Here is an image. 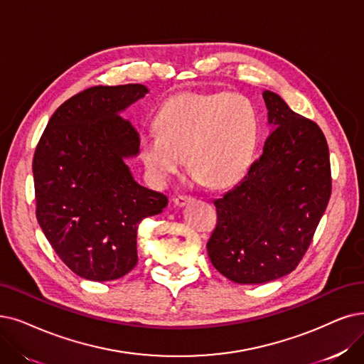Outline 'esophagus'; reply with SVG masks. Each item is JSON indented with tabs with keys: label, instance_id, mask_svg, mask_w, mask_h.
<instances>
[{
	"label": "esophagus",
	"instance_id": "1",
	"mask_svg": "<svg viewBox=\"0 0 364 364\" xmlns=\"http://www.w3.org/2000/svg\"><path fill=\"white\" fill-rule=\"evenodd\" d=\"M191 201H194V197H191V196H176L173 198V203L176 206H179V208H182V206H185V205H188V203H191Z\"/></svg>",
	"mask_w": 364,
	"mask_h": 364
}]
</instances>
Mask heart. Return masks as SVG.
I'll return each instance as SVG.
<instances>
[{
  "instance_id": "b5f03b06",
  "label": "heart",
  "mask_w": 364,
  "mask_h": 364,
  "mask_svg": "<svg viewBox=\"0 0 364 364\" xmlns=\"http://www.w3.org/2000/svg\"><path fill=\"white\" fill-rule=\"evenodd\" d=\"M155 125L139 143L152 178L167 182L186 155L188 170L215 188L237 182L248 170L259 127L252 101L227 92L173 97L158 110Z\"/></svg>"
}]
</instances>
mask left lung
<instances>
[{
	"instance_id": "8db88e82",
	"label": "left lung",
	"mask_w": 364,
	"mask_h": 364,
	"mask_svg": "<svg viewBox=\"0 0 364 364\" xmlns=\"http://www.w3.org/2000/svg\"><path fill=\"white\" fill-rule=\"evenodd\" d=\"M263 98L273 133L245 178L216 198L208 242L213 267L236 284L291 273L306 254L331 196L327 140L314 121L272 91Z\"/></svg>"
}]
</instances>
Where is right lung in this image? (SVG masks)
Returning a JSON list of instances; mask_svg holds the SVG:
<instances>
[{
    "mask_svg": "<svg viewBox=\"0 0 364 364\" xmlns=\"http://www.w3.org/2000/svg\"><path fill=\"white\" fill-rule=\"evenodd\" d=\"M148 92L128 83L92 86L63 103L33 159L36 216L63 263L85 279L113 281L137 264V227L168 198L139 185L125 158L136 128L118 114Z\"/></svg>",
    "mask_w": 364,
    "mask_h": 364,
    "instance_id": "obj_1",
    "label": "right lung"
}]
</instances>
